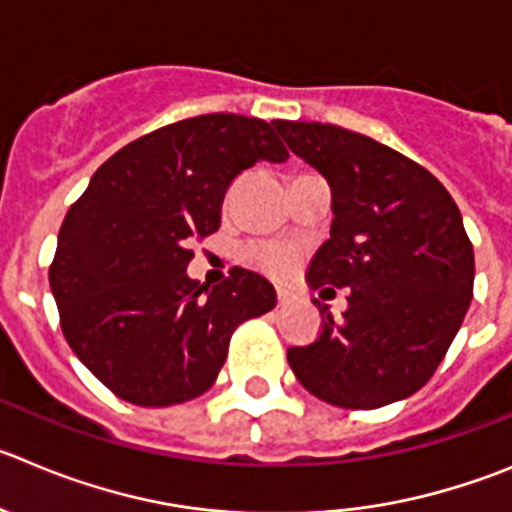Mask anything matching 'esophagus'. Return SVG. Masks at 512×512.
<instances>
[{
	"instance_id": "obj_1",
	"label": "esophagus",
	"mask_w": 512,
	"mask_h": 512,
	"mask_svg": "<svg viewBox=\"0 0 512 512\" xmlns=\"http://www.w3.org/2000/svg\"><path fill=\"white\" fill-rule=\"evenodd\" d=\"M294 302V294L289 289H276V304L279 307H287V304Z\"/></svg>"
}]
</instances>
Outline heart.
<instances>
[{
    "label": "heart",
    "mask_w": 512,
    "mask_h": 512,
    "mask_svg": "<svg viewBox=\"0 0 512 512\" xmlns=\"http://www.w3.org/2000/svg\"><path fill=\"white\" fill-rule=\"evenodd\" d=\"M243 256L251 264L261 266L266 271H276V274L287 271L297 261V251L292 246H284V243H248L243 248Z\"/></svg>",
    "instance_id": "heart-1"
}]
</instances>
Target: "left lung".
Instances as JSON below:
<instances>
[{"instance_id":"8db88e82","label":"left lung","mask_w":512,"mask_h":512,"mask_svg":"<svg viewBox=\"0 0 512 512\" xmlns=\"http://www.w3.org/2000/svg\"><path fill=\"white\" fill-rule=\"evenodd\" d=\"M274 126L332 190L335 218L309 287L348 289L342 320L320 309L317 337L287 350L297 381L340 409L411 396L439 368L472 302L475 251L457 203L429 170L365 134L320 121Z\"/></svg>"}]
</instances>
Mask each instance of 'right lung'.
Instances as JSON below:
<instances>
[{
	"label": "right lung",
	"instance_id": "right-lung-1",
	"mask_svg": "<svg viewBox=\"0 0 512 512\" xmlns=\"http://www.w3.org/2000/svg\"><path fill=\"white\" fill-rule=\"evenodd\" d=\"M287 157L274 121L205 114L98 167L60 225L48 276L65 340L111 393L149 409L198 398L236 327L274 307V287L241 266L213 289L185 271L190 243L218 231L231 182Z\"/></svg>",
	"mask_w": 512,
	"mask_h": 512
}]
</instances>
